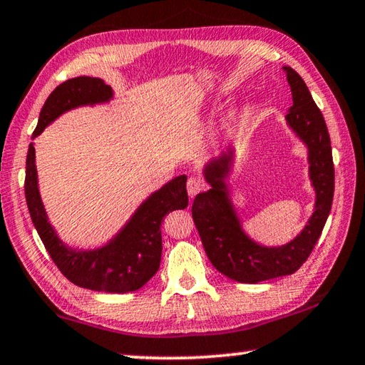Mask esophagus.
<instances>
[{
    "instance_id": "34e87169",
    "label": "esophagus",
    "mask_w": 365,
    "mask_h": 365,
    "mask_svg": "<svg viewBox=\"0 0 365 365\" xmlns=\"http://www.w3.org/2000/svg\"><path fill=\"white\" fill-rule=\"evenodd\" d=\"M201 188H203V182H201L200 178H196V177H190L188 178L187 192H188L190 198H195V196L201 192Z\"/></svg>"
}]
</instances>
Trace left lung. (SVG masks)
Returning a JSON list of instances; mask_svg holds the SVG:
<instances>
[{
    "label": "left lung",
    "instance_id": "obj_1",
    "mask_svg": "<svg viewBox=\"0 0 365 365\" xmlns=\"http://www.w3.org/2000/svg\"><path fill=\"white\" fill-rule=\"evenodd\" d=\"M282 69L292 92L286 123L307 146L309 177L315 190V210L302 232L279 247L262 245L245 234L225 182L234 164L232 146L207 162L203 173L211 188L196 195L192 206L195 225L214 268L247 284L296 273L314 250L333 203L334 167L327 123L299 73L291 66Z\"/></svg>",
    "mask_w": 365,
    "mask_h": 365
}]
</instances>
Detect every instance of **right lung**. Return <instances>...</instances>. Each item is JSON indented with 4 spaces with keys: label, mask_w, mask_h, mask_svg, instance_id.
Segmentation results:
<instances>
[{
    "label": "right lung",
    "mask_w": 365,
    "mask_h": 365,
    "mask_svg": "<svg viewBox=\"0 0 365 365\" xmlns=\"http://www.w3.org/2000/svg\"><path fill=\"white\" fill-rule=\"evenodd\" d=\"M112 99V88L99 78L79 76L65 81L45 101L32 140L68 110L106 103ZM24 188L32 222L58 269L79 287L113 294L138 291L158 273L162 253V221L169 212L188 206L187 175H178L144 200L130 221L106 245L78 250L63 244L48 222L38 192L34 143L29 144Z\"/></svg>",
    "instance_id": "right-lung-1"
}]
</instances>
